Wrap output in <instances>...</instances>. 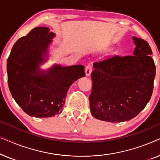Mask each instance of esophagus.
Returning <instances> with one entry per match:
<instances>
[{
  "instance_id": "obj_1",
  "label": "esophagus",
  "mask_w": 160,
  "mask_h": 160,
  "mask_svg": "<svg viewBox=\"0 0 160 160\" xmlns=\"http://www.w3.org/2000/svg\"><path fill=\"white\" fill-rule=\"evenodd\" d=\"M92 71V65L91 63H89V64L86 66V68H85V73H86V76H89L91 74Z\"/></svg>"
}]
</instances>
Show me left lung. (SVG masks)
<instances>
[{
	"mask_svg": "<svg viewBox=\"0 0 160 160\" xmlns=\"http://www.w3.org/2000/svg\"><path fill=\"white\" fill-rule=\"evenodd\" d=\"M133 55H113L94 63L89 95L91 113L110 122L132 119L152 97L156 73L148 42L133 37Z\"/></svg>",
	"mask_w": 160,
	"mask_h": 160,
	"instance_id": "left-lung-1",
	"label": "left lung"
}]
</instances>
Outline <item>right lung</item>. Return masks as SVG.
Masks as SVG:
<instances>
[{
  "instance_id": "obj_1",
  "label": "right lung",
  "mask_w": 160,
  "mask_h": 160,
  "mask_svg": "<svg viewBox=\"0 0 160 160\" xmlns=\"http://www.w3.org/2000/svg\"><path fill=\"white\" fill-rule=\"evenodd\" d=\"M54 33L46 27L35 28L17 41L7 60L8 84L15 101L28 115L49 117L62 112L73 83L85 76L84 66L54 65L47 73L39 71Z\"/></svg>"
}]
</instances>
